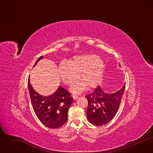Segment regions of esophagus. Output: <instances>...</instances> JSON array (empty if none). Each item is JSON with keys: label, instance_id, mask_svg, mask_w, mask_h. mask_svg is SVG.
<instances>
[{"label": "esophagus", "instance_id": "34e87169", "mask_svg": "<svg viewBox=\"0 0 153 153\" xmlns=\"http://www.w3.org/2000/svg\"><path fill=\"white\" fill-rule=\"evenodd\" d=\"M72 97H73V99H77L79 97V96L76 95H72Z\"/></svg>", "mask_w": 153, "mask_h": 153}]
</instances>
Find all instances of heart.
<instances>
[{
    "mask_svg": "<svg viewBox=\"0 0 153 153\" xmlns=\"http://www.w3.org/2000/svg\"><path fill=\"white\" fill-rule=\"evenodd\" d=\"M69 62H61L58 66V72L66 84L76 80L79 73L81 81L75 82L71 88L74 93L82 91L85 85L88 88L95 87L102 80L105 64L97 55L91 53L77 55L71 58Z\"/></svg>",
    "mask_w": 153,
    "mask_h": 153,
    "instance_id": "1",
    "label": "heart"
}]
</instances>
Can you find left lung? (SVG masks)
I'll use <instances>...</instances> for the list:
<instances>
[{"label": "left lung", "mask_w": 153, "mask_h": 153, "mask_svg": "<svg viewBox=\"0 0 153 153\" xmlns=\"http://www.w3.org/2000/svg\"><path fill=\"white\" fill-rule=\"evenodd\" d=\"M124 89L125 85L115 93L108 94L99 85L94 92L87 95V115L89 122L96 126L109 122L119 108Z\"/></svg>", "instance_id": "8db88e82"}]
</instances>
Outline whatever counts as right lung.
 Returning a JSON list of instances; mask_svg holds the SVG:
<instances>
[{
  "label": "right lung",
  "instance_id": "add662e5",
  "mask_svg": "<svg viewBox=\"0 0 153 153\" xmlns=\"http://www.w3.org/2000/svg\"><path fill=\"white\" fill-rule=\"evenodd\" d=\"M44 58L42 56L34 64ZM28 89L32 106L41 122L48 128H57L68 120V110L72 104L73 97L65 89L59 87L57 91L49 96L39 95L33 89L28 79Z\"/></svg>",
  "mask_w": 153,
  "mask_h": 153
}]
</instances>
